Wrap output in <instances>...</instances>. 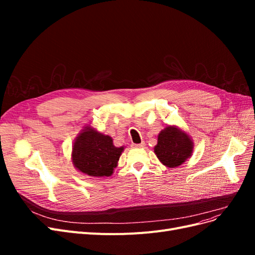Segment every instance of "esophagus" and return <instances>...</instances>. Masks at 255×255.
Masks as SVG:
<instances>
[{"mask_svg": "<svg viewBox=\"0 0 255 255\" xmlns=\"http://www.w3.org/2000/svg\"><path fill=\"white\" fill-rule=\"evenodd\" d=\"M144 145H145L144 141H142L141 143H138V144H135V146H137V148H142V146H144Z\"/></svg>", "mask_w": 255, "mask_h": 255, "instance_id": "esophagus-1", "label": "esophagus"}]
</instances>
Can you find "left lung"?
Masks as SVG:
<instances>
[{"mask_svg": "<svg viewBox=\"0 0 255 255\" xmlns=\"http://www.w3.org/2000/svg\"><path fill=\"white\" fill-rule=\"evenodd\" d=\"M194 152L191 136L177 126H167L157 136L154 153L168 168H176L189 159Z\"/></svg>", "mask_w": 255, "mask_h": 255, "instance_id": "left-lung-1", "label": "left lung"}]
</instances>
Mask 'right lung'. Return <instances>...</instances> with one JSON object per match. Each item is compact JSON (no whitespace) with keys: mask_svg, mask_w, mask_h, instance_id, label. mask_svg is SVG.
<instances>
[{"mask_svg":"<svg viewBox=\"0 0 255 255\" xmlns=\"http://www.w3.org/2000/svg\"><path fill=\"white\" fill-rule=\"evenodd\" d=\"M125 145L116 146L113 138L92 127L85 126L72 144L71 161L73 167L84 175L91 177L111 176Z\"/></svg>","mask_w":255,"mask_h":255,"instance_id":"obj_1","label":"right lung"}]
</instances>
